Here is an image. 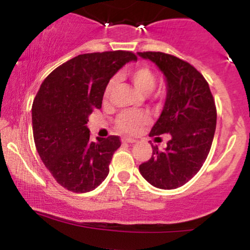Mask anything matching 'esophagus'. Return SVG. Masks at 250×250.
I'll use <instances>...</instances> for the list:
<instances>
[{"label":"esophagus","instance_id":"34e87169","mask_svg":"<svg viewBox=\"0 0 250 250\" xmlns=\"http://www.w3.org/2000/svg\"><path fill=\"white\" fill-rule=\"evenodd\" d=\"M122 141L125 142V143H135V142H136V140L131 139V137H125V139H123Z\"/></svg>","mask_w":250,"mask_h":250}]
</instances>
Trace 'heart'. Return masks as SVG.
<instances>
[{
    "mask_svg": "<svg viewBox=\"0 0 250 250\" xmlns=\"http://www.w3.org/2000/svg\"><path fill=\"white\" fill-rule=\"evenodd\" d=\"M131 80H133L134 84L140 91L145 94H149L154 90L155 85H156V76L154 73L149 69L148 67L141 65V67L134 68L133 70L129 73ZM117 82L116 77H113L110 81L108 82L107 87H105V96H108L111 93L113 88L115 87ZM148 116L146 114L137 113V111H125L117 119V127L121 129L125 133H133L136 130L140 125H145L148 122Z\"/></svg>",
    "mask_w": 250,
    "mask_h": 250,
    "instance_id": "1",
    "label": "heart"
}]
</instances>
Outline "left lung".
Masks as SVG:
<instances>
[{
  "label": "left lung",
  "instance_id": "left-lung-1",
  "mask_svg": "<svg viewBox=\"0 0 250 250\" xmlns=\"http://www.w3.org/2000/svg\"><path fill=\"white\" fill-rule=\"evenodd\" d=\"M150 60L165 76L167 95L150 136L170 134L167 147H153V155L140 165L146 180L160 189H176L197 174L207 159L215 128L216 108L207 81L193 65L160 51L137 53Z\"/></svg>",
  "mask_w": 250,
  "mask_h": 250
}]
</instances>
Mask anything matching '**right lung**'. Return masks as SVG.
I'll use <instances>...</instances> for the list:
<instances>
[{
  "label": "right lung",
  "mask_w": 250,
  "mask_h": 250,
  "mask_svg": "<svg viewBox=\"0 0 250 250\" xmlns=\"http://www.w3.org/2000/svg\"><path fill=\"white\" fill-rule=\"evenodd\" d=\"M130 51L82 54L51 71L37 91L31 108L34 141L43 165L57 183L74 193L94 190L108 176L119 136L91 141L87 122L102 107L109 80Z\"/></svg>",
  "instance_id": "right-lung-1"
}]
</instances>
